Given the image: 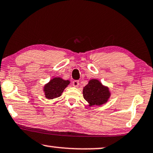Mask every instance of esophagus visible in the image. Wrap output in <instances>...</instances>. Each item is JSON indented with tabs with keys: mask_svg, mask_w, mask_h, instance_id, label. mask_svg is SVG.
Segmentation results:
<instances>
[{
	"mask_svg": "<svg viewBox=\"0 0 153 153\" xmlns=\"http://www.w3.org/2000/svg\"><path fill=\"white\" fill-rule=\"evenodd\" d=\"M72 84H73V86H74V87H78V85H79V81L78 80H74L73 81Z\"/></svg>",
	"mask_w": 153,
	"mask_h": 153,
	"instance_id": "esophagus-1",
	"label": "esophagus"
}]
</instances>
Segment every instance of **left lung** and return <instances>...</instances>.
<instances>
[{"instance_id": "obj_1", "label": "left lung", "mask_w": 153, "mask_h": 153, "mask_svg": "<svg viewBox=\"0 0 153 153\" xmlns=\"http://www.w3.org/2000/svg\"><path fill=\"white\" fill-rule=\"evenodd\" d=\"M109 92L107 87H103L97 79H91L84 87V98L91 105H101L109 98Z\"/></svg>"}]
</instances>
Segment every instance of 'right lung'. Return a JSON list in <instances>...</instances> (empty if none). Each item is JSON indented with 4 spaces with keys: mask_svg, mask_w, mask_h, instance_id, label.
<instances>
[{
    "mask_svg": "<svg viewBox=\"0 0 153 153\" xmlns=\"http://www.w3.org/2000/svg\"><path fill=\"white\" fill-rule=\"evenodd\" d=\"M68 80H64L59 77L51 79L44 87V91L46 97L48 99L58 98L61 96L64 89L69 85Z\"/></svg>",
    "mask_w": 153,
    "mask_h": 153,
    "instance_id": "add662e5",
    "label": "right lung"
}]
</instances>
